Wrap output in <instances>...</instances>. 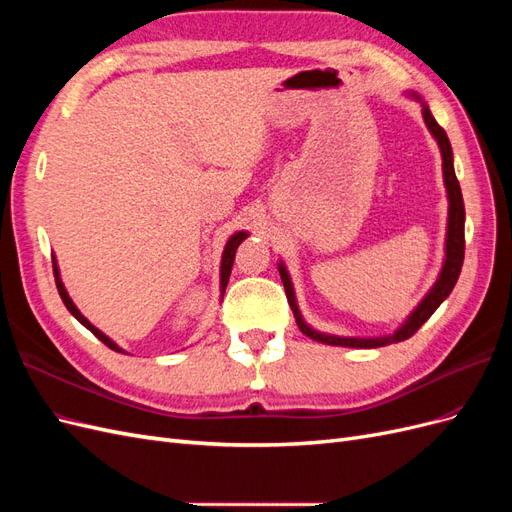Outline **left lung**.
I'll list each match as a JSON object with an SVG mask.
<instances>
[{
    "label": "left lung",
    "instance_id": "obj_1",
    "mask_svg": "<svg viewBox=\"0 0 512 512\" xmlns=\"http://www.w3.org/2000/svg\"><path fill=\"white\" fill-rule=\"evenodd\" d=\"M406 96L421 102L423 106V119L425 126L431 132V136L436 138V143L440 147L442 153V175H444V188H446V198H448V220H446V239H444V260H442V269L436 284L429 288V292L421 299L410 316L399 324V327L382 337H339V335H331V333H322L316 331L312 324H307L297 297H294V286L290 280V273L284 265V260L277 262V271H280L282 284L286 288V297L290 303V309L294 314V320H297V327L301 329L303 335H307L309 339L320 344H329V346H344V348H380V346H389V344H397L404 342V339L412 337L423 324L429 320V316L436 312L440 307V303L453 292L459 273H461V265H463V250H466V241H463V224H466V209H463V196H461V188L459 181L455 177V166H453V149H451V141H448L446 132L438 126V121L433 119L427 102L414 94V91H406Z\"/></svg>",
    "mask_w": 512,
    "mask_h": 512
}]
</instances>
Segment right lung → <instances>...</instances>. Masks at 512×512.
Segmentation results:
<instances>
[{
	"label": "right lung",
	"instance_id": "1",
	"mask_svg": "<svg viewBox=\"0 0 512 512\" xmlns=\"http://www.w3.org/2000/svg\"><path fill=\"white\" fill-rule=\"evenodd\" d=\"M250 237V232L247 230H239V232H235V235H232L228 241H226V245H224V252H222V262H220V297H224V292H226V286H228V277H230V271H232V262H235V254H237V247ZM53 273H55V284H57V290H59V297H61V301H64V305L68 307V312L79 320L85 329H89L91 333H94L102 344H106L108 348L111 350H115V352H123V354H128L126 350L123 348H119L111 337L108 335H104L98 327H94V324H91L83 314H81V309L74 305V301L70 299V294H68V290H66V286H64V282H61V273H59V265H57V258L53 256Z\"/></svg>",
	"mask_w": 512,
	"mask_h": 512
}]
</instances>
